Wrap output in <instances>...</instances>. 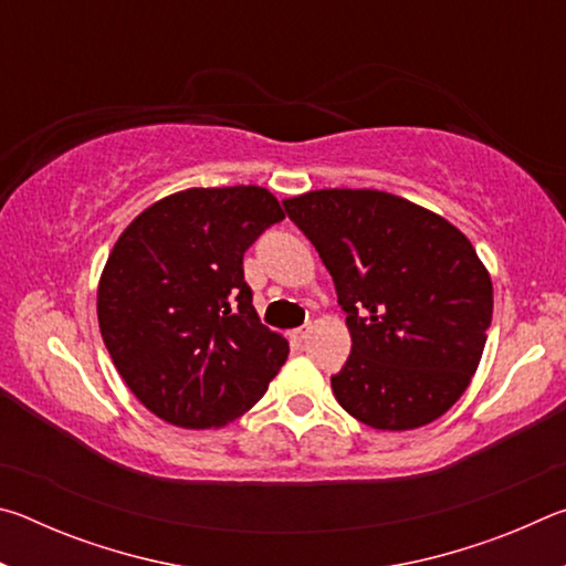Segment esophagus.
Here are the masks:
<instances>
[{"mask_svg": "<svg viewBox=\"0 0 566 566\" xmlns=\"http://www.w3.org/2000/svg\"><path fill=\"white\" fill-rule=\"evenodd\" d=\"M306 337H310V327H300V329H294V332H292V339H294L296 344L306 342Z\"/></svg>", "mask_w": 566, "mask_h": 566, "instance_id": "1", "label": "esophagus"}]
</instances>
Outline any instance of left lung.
<instances>
[{
  "mask_svg": "<svg viewBox=\"0 0 566 566\" xmlns=\"http://www.w3.org/2000/svg\"><path fill=\"white\" fill-rule=\"evenodd\" d=\"M284 209L317 247L347 312L352 354L334 397L381 432L424 427L454 407L482 359L492 276L459 229L377 189H314Z\"/></svg>",
  "mask_w": 566,
  "mask_h": 566,
  "instance_id": "left-lung-1",
  "label": "left lung"
}]
</instances>
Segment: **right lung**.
Instances as JSON below:
<instances>
[{
  "label": "right lung",
  "instance_id": "right-lung-1",
  "mask_svg": "<svg viewBox=\"0 0 566 566\" xmlns=\"http://www.w3.org/2000/svg\"><path fill=\"white\" fill-rule=\"evenodd\" d=\"M284 219L270 189L161 197L114 242L97 286L102 339L132 395L181 429H219L264 397L290 354L244 282V252Z\"/></svg>",
  "mask_w": 566,
  "mask_h": 566
}]
</instances>
